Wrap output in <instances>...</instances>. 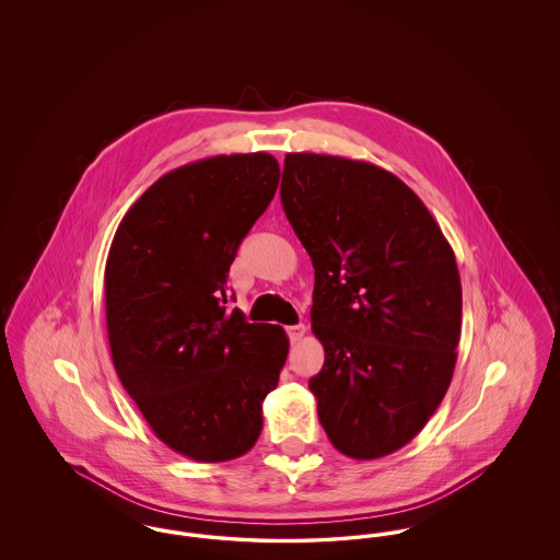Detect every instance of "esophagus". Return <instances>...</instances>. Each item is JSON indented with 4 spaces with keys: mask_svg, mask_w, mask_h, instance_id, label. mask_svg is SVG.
<instances>
[{
    "mask_svg": "<svg viewBox=\"0 0 560 560\" xmlns=\"http://www.w3.org/2000/svg\"><path fill=\"white\" fill-rule=\"evenodd\" d=\"M288 334H290V340H292V342H298V340H302V338H304V334H306V325H304V323L290 325V327H288Z\"/></svg>",
    "mask_w": 560,
    "mask_h": 560,
    "instance_id": "1",
    "label": "esophagus"
}]
</instances>
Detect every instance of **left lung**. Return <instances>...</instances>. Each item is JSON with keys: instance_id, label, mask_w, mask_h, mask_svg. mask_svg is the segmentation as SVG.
<instances>
[{"instance_id": "8db88e82", "label": "left lung", "mask_w": 560, "mask_h": 560, "mask_svg": "<svg viewBox=\"0 0 560 560\" xmlns=\"http://www.w3.org/2000/svg\"><path fill=\"white\" fill-rule=\"evenodd\" d=\"M281 203L315 268L325 363L308 388L331 445L375 459L407 445L452 384L462 283L452 245L395 174L288 153Z\"/></svg>"}]
</instances>
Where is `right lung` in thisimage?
I'll list each match as a JSON object with an SVG mask.
<instances>
[{
    "label": "right lung",
    "instance_id": "add662e5",
    "mask_svg": "<svg viewBox=\"0 0 560 560\" xmlns=\"http://www.w3.org/2000/svg\"><path fill=\"white\" fill-rule=\"evenodd\" d=\"M268 153L192 161L147 188L117 226L105 268L115 372L155 436L195 462L249 452L290 340L226 311L241 241L279 185Z\"/></svg>",
    "mask_w": 560,
    "mask_h": 560
}]
</instances>
